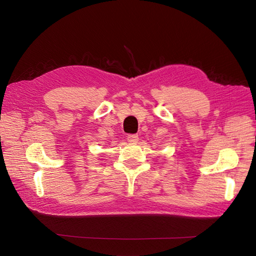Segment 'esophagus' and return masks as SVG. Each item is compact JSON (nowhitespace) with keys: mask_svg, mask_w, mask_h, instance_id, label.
Here are the masks:
<instances>
[{"mask_svg":"<svg viewBox=\"0 0 256 256\" xmlns=\"http://www.w3.org/2000/svg\"><path fill=\"white\" fill-rule=\"evenodd\" d=\"M138 139H139V138H138L137 134H130L127 136V140L129 141V142H132V144L137 142Z\"/></svg>","mask_w":256,"mask_h":256,"instance_id":"34e87169","label":"esophagus"}]
</instances>
